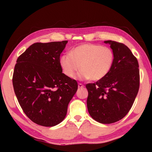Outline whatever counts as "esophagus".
<instances>
[{
	"label": "esophagus",
	"mask_w": 152,
	"mask_h": 152,
	"mask_svg": "<svg viewBox=\"0 0 152 152\" xmlns=\"http://www.w3.org/2000/svg\"><path fill=\"white\" fill-rule=\"evenodd\" d=\"M84 85H83L82 84H81V83H79L78 84V88H83V87H84Z\"/></svg>",
	"instance_id": "esophagus-1"
}]
</instances>
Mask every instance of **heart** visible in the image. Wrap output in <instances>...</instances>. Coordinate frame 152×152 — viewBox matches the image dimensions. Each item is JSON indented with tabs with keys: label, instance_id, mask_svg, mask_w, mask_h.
Returning <instances> with one entry per match:
<instances>
[{
	"label": "heart",
	"instance_id": "1",
	"mask_svg": "<svg viewBox=\"0 0 152 152\" xmlns=\"http://www.w3.org/2000/svg\"><path fill=\"white\" fill-rule=\"evenodd\" d=\"M115 55L111 48L94 43H84L72 49L59 59L64 74L73 77L77 70L80 80L98 81L104 78L113 67Z\"/></svg>",
	"mask_w": 152,
	"mask_h": 152
}]
</instances>
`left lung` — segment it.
I'll return each instance as SVG.
<instances>
[{"mask_svg": "<svg viewBox=\"0 0 152 152\" xmlns=\"http://www.w3.org/2000/svg\"><path fill=\"white\" fill-rule=\"evenodd\" d=\"M115 55L109 73L86 87L87 108L93 119L102 124L119 121L129 113L138 94L140 74L138 60L123 43L105 41Z\"/></svg>", "mask_w": 152, "mask_h": 152, "instance_id": "1", "label": "left lung"}]
</instances>
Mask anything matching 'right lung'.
Segmentation results:
<instances>
[{
    "mask_svg": "<svg viewBox=\"0 0 152 152\" xmlns=\"http://www.w3.org/2000/svg\"><path fill=\"white\" fill-rule=\"evenodd\" d=\"M68 41L35 43L18 57L12 83L26 115L39 125L53 126L65 118L78 88L62 72L60 55Z\"/></svg>",
    "mask_w": 152,
    "mask_h": 152,
    "instance_id": "right-lung-1",
    "label": "right lung"
}]
</instances>
